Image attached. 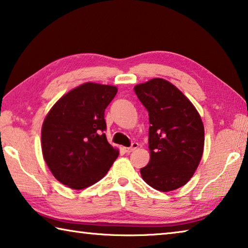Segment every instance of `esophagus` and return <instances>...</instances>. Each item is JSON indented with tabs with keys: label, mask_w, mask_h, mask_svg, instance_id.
I'll list each match as a JSON object with an SVG mask.
<instances>
[{
	"label": "esophagus",
	"mask_w": 248,
	"mask_h": 248,
	"mask_svg": "<svg viewBox=\"0 0 248 248\" xmlns=\"http://www.w3.org/2000/svg\"><path fill=\"white\" fill-rule=\"evenodd\" d=\"M138 148H139V143H138V142H133L131 146H129V148H124V151L127 153H131L134 150H137Z\"/></svg>",
	"instance_id": "1"
}]
</instances>
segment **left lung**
Listing matches in <instances>:
<instances>
[{"instance_id":"left-lung-1","label":"left lung","mask_w":248,"mask_h":248,"mask_svg":"<svg viewBox=\"0 0 248 248\" xmlns=\"http://www.w3.org/2000/svg\"><path fill=\"white\" fill-rule=\"evenodd\" d=\"M134 92L149 112L150 162L144 182L159 191L186 185L202 157L204 128L199 112L177 87L163 78L138 84Z\"/></svg>"}]
</instances>
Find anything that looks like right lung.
<instances>
[{
	"mask_svg": "<svg viewBox=\"0 0 248 248\" xmlns=\"http://www.w3.org/2000/svg\"><path fill=\"white\" fill-rule=\"evenodd\" d=\"M117 87L84 83L58 100L46 116L41 149L52 175L72 189H83L102 179L118 157L108 143L105 109Z\"/></svg>",
	"mask_w": 248,
	"mask_h": 248,
	"instance_id": "obj_1",
	"label": "right lung"
}]
</instances>
